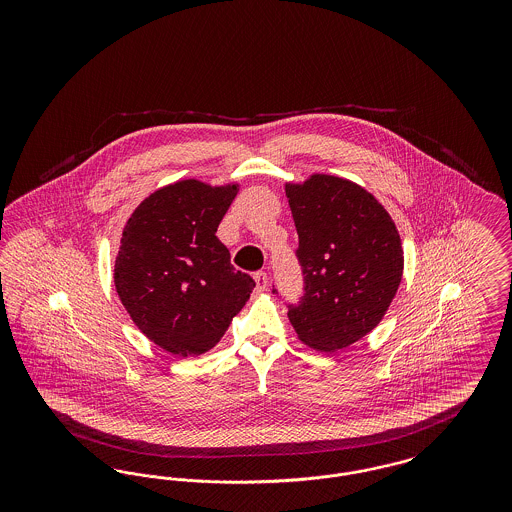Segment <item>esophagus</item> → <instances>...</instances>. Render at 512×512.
Returning <instances> with one entry per match:
<instances>
[{
    "label": "esophagus",
    "mask_w": 512,
    "mask_h": 512,
    "mask_svg": "<svg viewBox=\"0 0 512 512\" xmlns=\"http://www.w3.org/2000/svg\"><path fill=\"white\" fill-rule=\"evenodd\" d=\"M255 282H257V292H265L268 288L267 272H257L255 274Z\"/></svg>",
    "instance_id": "obj_1"
}]
</instances>
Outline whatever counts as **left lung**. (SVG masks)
<instances>
[{"label": "left lung", "mask_w": 512, "mask_h": 512, "mask_svg": "<svg viewBox=\"0 0 512 512\" xmlns=\"http://www.w3.org/2000/svg\"><path fill=\"white\" fill-rule=\"evenodd\" d=\"M305 295L290 307L297 338L336 353L365 338L390 309L403 276V247L384 205L332 174L288 182Z\"/></svg>", "instance_id": "1"}]
</instances>
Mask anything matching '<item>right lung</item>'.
<instances>
[{
    "label": "right lung",
    "mask_w": 512,
    "mask_h": 512,
    "mask_svg": "<svg viewBox=\"0 0 512 512\" xmlns=\"http://www.w3.org/2000/svg\"><path fill=\"white\" fill-rule=\"evenodd\" d=\"M238 190L178 180L147 195L124 224L115 288L147 340L176 357L213 349L255 288L215 236Z\"/></svg>",
    "instance_id": "1"
}]
</instances>
